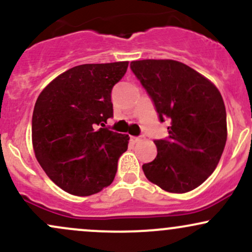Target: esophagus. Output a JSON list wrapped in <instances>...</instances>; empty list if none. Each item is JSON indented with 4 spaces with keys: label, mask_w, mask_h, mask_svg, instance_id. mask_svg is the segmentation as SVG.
Listing matches in <instances>:
<instances>
[{
    "label": "esophagus",
    "mask_w": 252,
    "mask_h": 252,
    "mask_svg": "<svg viewBox=\"0 0 252 252\" xmlns=\"http://www.w3.org/2000/svg\"><path fill=\"white\" fill-rule=\"evenodd\" d=\"M130 140H131L134 143H136V142H140L141 137H140V136H130Z\"/></svg>",
    "instance_id": "34e87169"
}]
</instances>
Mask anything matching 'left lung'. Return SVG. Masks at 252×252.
I'll list each match as a JSON object with an SVG mask.
<instances>
[{
	"label": "left lung",
	"mask_w": 252,
	"mask_h": 252,
	"mask_svg": "<svg viewBox=\"0 0 252 252\" xmlns=\"http://www.w3.org/2000/svg\"><path fill=\"white\" fill-rule=\"evenodd\" d=\"M168 136L156 140L157 158L145 176L168 192L191 191L214 172L227 139L226 109L219 90L189 65L173 60L132 61Z\"/></svg>",
	"instance_id": "1"
}]
</instances>
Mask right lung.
<instances>
[{"instance_id":"right-lung-1","label":"right lung","mask_w":252,"mask_h":252,"mask_svg":"<svg viewBox=\"0 0 252 252\" xmlns=\"http://www.w3.org/2000/svg\"><path fill=\"white\" fill-rule=\"evenodd\" d=\"M128 63L76 65L52 80L35 101V158L49 178L71 195L90 196L109 187L128 149V135L105 128L113 117L112 88Z\"/></svg>"}]
</instances>
